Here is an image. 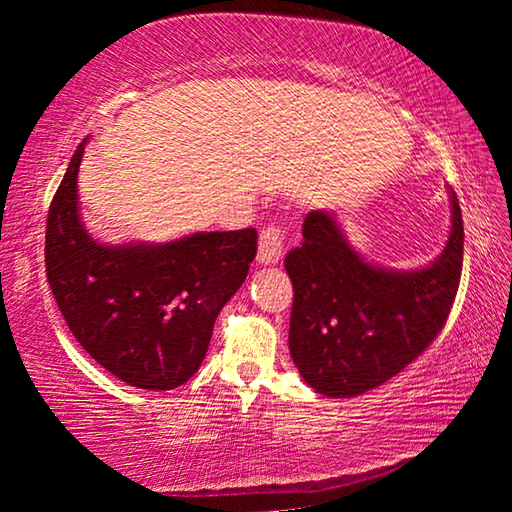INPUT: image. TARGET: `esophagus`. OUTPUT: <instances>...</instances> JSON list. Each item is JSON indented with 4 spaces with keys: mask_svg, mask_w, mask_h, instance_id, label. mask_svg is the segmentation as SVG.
<instances>
[{
    "mask_svg": "<svg viewBox=\"0 0 512 512\" xmlns=\"http://www.w3.org/2000/svg\"><path fill=\"white\" fill-rule=\"evenodd\" d=\"M284 253V235L277 225H268L259 235V248H257V262L259 264H275Z\"/></svg>",
    "mask_w": 512,
    "mask_h": 512,
    "instance_id": "esophagus-1",
    "label": "esophagus"
}]
</instances>
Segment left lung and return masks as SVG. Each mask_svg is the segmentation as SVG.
<instances>
[{"mask_svg": "<svg viewBox=\"0 0 512 512\" xmlns=\"http://www.w3.org/2000/svg\"><path fill=\"white\" fill-rule=\"evenodd\" d=\"M449 201L443 253L413 271L363 259L332 212L305 216V241L284 259L293 282L289 350L316 393L372 391L418 359L445 327L463 271V216L454 192Z\"/></svg>", "mask_w": 512, "mask_h": 512, "instance_id": "obj_1", "label": "left lung"}]
</instances>
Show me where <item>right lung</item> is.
I'll list each match as a JSON object with an SVG mask.
<instances>
[{
    "label": "right lung",
    "mask_w": 512,
    "mask_h": 512,
    "mask_svg": "<svg viewBox=\"0 0 512 512\" xmlns=\"http://www.w3.org/2000/svg\"><path fill=\"white\" fill-rule=\"evenodd\" d=\"M85 142L49 207L47 282L74 339L99 366L135 388L171 391L201 368L214 320L257 255V230L99 244L79 212Z\"/></svg>",
    "instance_id": "add662e5"
}]
</instances>
